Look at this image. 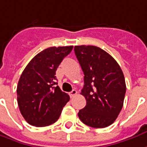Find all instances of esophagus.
Instances as JSON below:
<instances>
[{
	"mask_svg": "<svg viewBox=\"0 0 147 147\" xmlns=\"http://www.w3.org/2000/svg\"><path fill=\"white\" fill-rule=\"evenodd\" d=\"M76 93H77V92H76V90H72L69 93L70 97H71V98H72V97H73L75 95H76Z\"/></svg>",
	"mask_w": 147,
	"mask_h": 147,
	"instance_id": "34e87169",
	"label": "esophagus"
}]
</instances>
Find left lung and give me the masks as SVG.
Instances as JSON below:
<instances>
[{"label": "left lung", "mask_w": 147, "mask_h": 147, "mask_svg": "<svg viewBox=\"0 0 147 147\" xmlns=\"http://www.w3.org/2000/svg\"><path fill=\"white\" fill-rule=\"evenodd\" d=\"M75 54L84 74L80 94L86 105L78 113L84 124L105 128L115 121L122 109L126 91L119 64L106 51L95 46H76Z\"/></svg>", "instance_id": "8db88e82"}]
</instances>
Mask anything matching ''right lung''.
<instances>
[{"mask_svg":"<svg viewBox=\"0 0 147 147\" xmlns=\"http://www.w3.org/2000/svg\"><path fill=\"white\" fill-rule=\"evenodd\" d=\"M73 48L52 47L32 59L19 79L18 104L25 120L36 127L47 126L59 119L69 95L56 86L58 67Z\"/></svg>","mask_w":147,"mask_h":147,"instance_id":"right-lung-1","label":"right lung"}]
</instances>
